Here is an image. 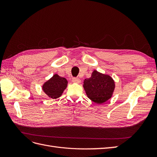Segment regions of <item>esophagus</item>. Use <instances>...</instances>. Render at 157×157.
<instances>
[{"mask_svg": "<svg viewBox=\"0 0 157 157\" xmlns=\"http://www.w3.org/2000/svg\"><path fill=\"white\" fill-rule=\"evenodd\" d=\"M72 81L73 82H75V83H80V80L78 78H77V77H74V78H73V79H72Z\"/></svg>", "mask_w": 157, "mask_h": 157, "instance_id": "34e87169", "label": "esophagus"}]
</instances>
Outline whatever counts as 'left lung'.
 Returning <instances> with one entry per match:
<instances>
[{"label":"left lung","instance_id":"obj_1","mask_svg":"<svg viewBox=\"0 0 157 157\" xmlns=\"http://www.w3.org/2000/svg\"><path fill=\"white\" fill-rule=\"evenodd\" d=\"M115 82L110 76L94 71L91 77L84 80V88L89 99L101 104L112 96Z\"/></svg>","mask_w":157,"mask_h":157}]
</instances>
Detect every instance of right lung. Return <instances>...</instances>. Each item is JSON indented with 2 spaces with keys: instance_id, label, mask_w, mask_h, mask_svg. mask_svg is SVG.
<instances>
[{
  "instance_id": "right-lung-1",
  "label": "right lung",
  "mask_w": 157,
  "mask_h": 157,
  "mask_svg": "<svg viewBox=\"0 0 157 157\" xmlns=\"http://www.w3.org/2000/svg\"><path fill=\"white\" fill-rule=\"evenodd\" d=\"M67 86V80L66 78L56 74L44 84L42 90L48 97L56 99L61 96Z\"/></svg>"
}]
</instances>
